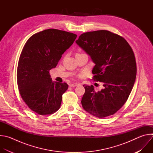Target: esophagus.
Instances as JSON below:
<instances>
[{"label":"esophagus","mask_w":153,"mask_h":153,"mask_svg":"<svg viewBox=\"0 0 153 153\" xmlns=\"http://www.w3.org/2000/svg\"><path fill=\"white\" fill-rule=\"evenodd\" d=\"M79 84L78 83H70V86L71 87H74L76 86H78Z\"/></svg>","instance_id":"obj_1"}]
</instances>
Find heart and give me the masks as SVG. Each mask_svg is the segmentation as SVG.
<instances>
[{
    "mask_svg": "<svg viewBox=\"0 0 153 153\" xmlns=\"http://www.w3.org/2000/svg\"><path fill=\"white\" fill-rule=\"evenodd\" d=\"M78 54H79V53H78Z\"/></svg>",
    "mask_w": 153,
    "mask_h": 153,
    "instance_id": "b5f03b06",
    "label": "heart"
}]
</instances>
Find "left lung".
<instances>
[{
	"instance_id": "8db88e82",
	"label": "left lung",
	"mask_w": 153,
	"mask_h": 153,
	"mask_svg": "<svg viewBox=\"0 0 153 153\" xmlns=\"http://www.w3.org/2000/svg\"><path fill=\"white\" fill-rule=\"evenodd\" d=\"M76 42L96 64L93 79L104 86L96 92L93 85H83V109L99 118L114 114L126 102L136 80L133 49L123 37L107 30L84 33Z\"/></svg>"
}]
</instances>
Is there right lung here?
I'll use <instances>...</instances> for the list:
<instances>
[{"label":"right lung","instance_id":"right-lung-1","mask_svg":"<svg viewBox=\"0 0 153 153\" xmlns=\"http://www.w3.org/2000/svg\"><path fill=\"white\" fill-rule=\"evenodd\" d=\"M76 37L72 33L48 29L33 34L25 43L18 62L17 82L21 97L34 113L49 115L60 108L68 85L52 82L50 70Z\"/></svg>","mask_w":153,"mask_h":153}]
</instances>
